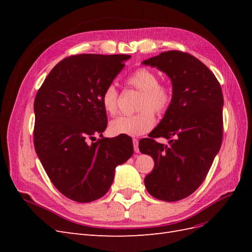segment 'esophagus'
<instances>
[{"mask_svg":"<svg viewBox=\"0 0 252 252\" xmlns=\"http://www.w3.org/2000/svg\"><path fill=\"white\" fill-rule=\"evenodd\" d=\"M132 143H133L134 152H135V154H139V152H140V149H139V140L138 139H133Z\"/></svg>","mask_w":252,"mask_h":252,"instance_id":"1","label":"esophagus"}]
</instances>
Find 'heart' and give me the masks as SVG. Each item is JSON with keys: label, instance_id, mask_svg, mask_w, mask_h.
<instances>
[{"label": "heart", "instance_id": "b5f03b06", "mask_svg": "<svg viewBox=\"0 0 252 252\" xmlns=\"http://www.w3.org/2000/svg\"><path fill=\"white\" fill-rule=\"evenodd\" d=\"M127 83L141 91L138 104V113L132 116H121L109 124V131L113 135L139 136L148 132L156 124L155 113L163 114L172 103V89L165 84L158 83L156 72L147 68H139L127 78ZM104 110L114 116L119 109V94L114 85H108L102 95Z\"/></svg>", "mask_w": 252, "mask_h": 252}]
</instances>
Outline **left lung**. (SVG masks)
I'll list each match as a JSON object with an SVG mask.
<instances>
[{
    "label": "left lung",
    "mask_w": 252,
    "mask_h": 252,
    "mask_svg": "<svg viewBox=\"0 0 252 252\" xmlns=\"http://www.w3.org/2000/svg\"><path fill=\"white\" fill-rule=\"evenodd\" d=\"M142 64L168 75L173 94L150 138L139 143L142 154L155 161L145 187L156 199L180 201L200 187L222 145V88L209 68L186 52L165 51ZM155 137L169 139L170 145L157 143Z\"/></svg>",
    "instance_id": "8db88e82"
}]
</instances>
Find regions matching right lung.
<instances>
[{"instance_id":"right-lung-1","label":"right lung","mask_w":252,"mask_h":252,"mask_svg":"<svg viewBox=\"0 0 252 252\" xmlns=\"http://www.w3.org/2000/svg\"><path fill=\"white\" fill-rule=\"evenodd\" d=\"M127 55H78L61 61L34 98V148L52 184L68 199L88 203L108 191L116 167L133 154L127 135L104 138L102 95ZM94 134L102 138L88 144Z\"/></svg>"}]
</instances>
